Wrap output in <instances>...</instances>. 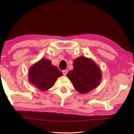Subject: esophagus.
Here are the masks:
<instances>
[{
    "mask_svg": "<svg viewBox=\"0 0 134 134\" xmlns=\"http://www.w3.org/2000/svg\"><path fill=\"white\" fill-rule=\"evenodd\" d=\"M62 72H63V74L64 76H66V75L67 74L68 70H66V69H65V70H63V71H62Z\"/></svg>",
    "mask_w": 134,
    "mask_h": 134,
    "instance_id": "obj_1",
    "label": "esophagus"
}]
</instances>
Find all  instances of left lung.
<instances>
[{
    "label": "left lung",
    "instance_id": "obj_1",
    "mask_svg": "<svg viewBox=\"0 0 134 134\" xmlns=\"http://www.w3.org/2000/svg\"><path fill=\"white\" fill-rule=\"evenodd\" d=\"M73 67L67 77L79 93L85 94L99 85L102 79L101 70L92 59L80 57L74 60Z\"/></svg>",
    "mask_w": 134,
    "mask_h": 134
}]
</instances>
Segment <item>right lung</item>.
I'll list each match as a JSON object with an SVG mask.
<instances>
[{
	"label": "right lung",
	"mask_w": 134,
	"mask_h": 134,
	"mask_svg": "<svg viewBox=\"0 0 134 134\" xmlns=\"http://www.w3.org/2000/svg\"><path fill=\"white\" fill-rule=\"evenodd\" d=\"M63 75L61 71L46 58H41L29 70V81L42 91L54 86L57 79Z\"/></svg>",
	"instance_id": "1"
}]
</instances>
